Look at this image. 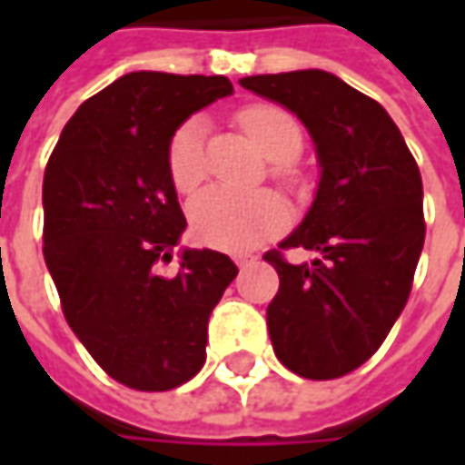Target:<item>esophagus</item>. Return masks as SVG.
Here are the masks:
<instances>
[{
	"label": "esophagus",
	"mask_w": 465,
	"mask_h": 465,
	"mask_svg": "<svg viewBox=\"0 0 465 465\" xmlns=\"http://www.w3.org/2000/svg\"><path fill=\"white\" fill-rule=\"evenodd\" d=\"M235 263H238V269H245V266H248L251 261H248V259H235Z\"/></svg>",
	"instance_id": "34e87169"
}]
</instances>
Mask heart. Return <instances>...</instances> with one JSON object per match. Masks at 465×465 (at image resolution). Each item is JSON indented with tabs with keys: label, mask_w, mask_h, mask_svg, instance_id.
I'll list each match as a JSON object with an SVG mask.
<instances>
[{
	"label": "heart",
	"mask_w": 465,
	"mask_h": 465,
	"mask_svg": "<svg viewBox=\"0 0 465 465\" xmlns=\"http://www.w3.org/2000/svg\"><path fill=\"white\" fill-rule=\"evenodd\" d=\"M241 126L269 160L290 163L302 147L300 124L277 105H251L241 114ZM206 126L202 118L183 121L168 144V173L178 191H193L204 181ZM284 165H277L282 173ZM188 223L196 241L223 251H248L279 235L287 223V204L272 191H232L212 186L188 206Z\"/></svg>",
	"instance_id": "obj_1"
}]
</instances>
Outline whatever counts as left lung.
<instances>
[{"label": "left lung", "instance_id": "8db88e82", "mask_svg": "<svg viewBox=\"0 0 465 465\" xmlns=\"http://www.w3.org/2000/svg\"><path fill=\"white\" fill-rule=\"evenodd\" d=\"M241 84L300 118L321 168L308 214L279 242L318 259L263 256L279 274L266 308L272 347L302 378H341L378 351L411 292L424 245L420 168L383 105L331 72L256 74Z\"/></svg>", "mask_w": 465, "mask_h": 465}]
</instances>
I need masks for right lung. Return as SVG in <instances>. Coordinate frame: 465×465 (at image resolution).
Wrapping results in <instances>:
<instances>
[{"mask_svg": "<svg viewBox=\"0 0 465 465\" xmlns=\"http://www.w3.org/2000/svg\"><path fill=\"white\" fill-rule=\"evenodd\" d=\"M227 95L223 74L129 72L82 103L45 165L44 259L64 318L136 391H170L202 370L209 315L238 274L209 248H183L178 274H157L186 230L170 136Z\"/></svg>", "mask_w": 465, "mask_h": 465, "instance_id": "1", "label": "right lung"}]
</instances>
